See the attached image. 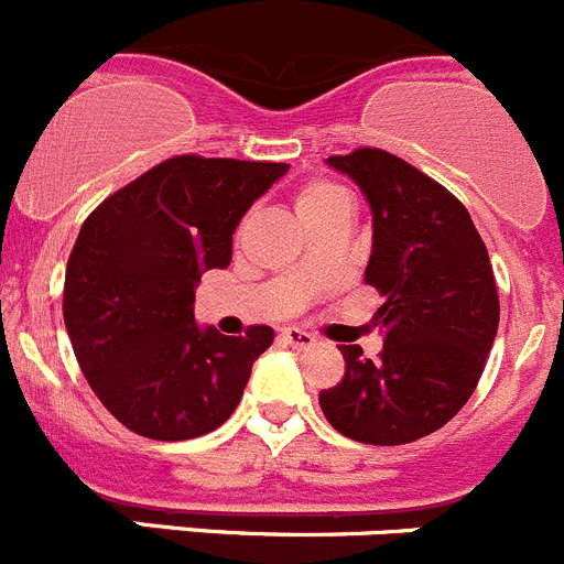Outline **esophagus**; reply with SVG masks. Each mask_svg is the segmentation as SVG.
<instances>
[{"label":"esophagus","mask_w":564,"mask_h":564,"mask_svg":"<svg viewBox=\"0 0 564 564\" xmlns=\"http://www.w3.org/2000/svg\"><path fill=\"white\" fill-rule=\"evenodd\" d=\"M281 339L283 345H292V348H312L314 345V337L308 332H301V328H283L281 332Z\"/></svg>","instance_id":"esophagus-1"}]
</instances>
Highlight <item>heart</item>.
I'll use <instances>...</instances> for the list:
<instances>
[{"label":"heart","instance_id":"obj_1","mask_svg":"<svg viewBox=\"0 0 564 564\" xmlns=\"http://www.w3.org/2000/svg\"><path fill=\"white\" fill-rule=\"evenodd\" d=\"M294 210L306 227L319 221L334 219V216H351V199L343 187L332 180H308L303 182L292 196Z\"/></svg>","mask_w":564,"mask_h":564}]
</instances>
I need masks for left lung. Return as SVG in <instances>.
Segmentation results:
<instances>
[{"label": "left lung", "instance_id": "8db88e82", "mask_svg": "<svg viewBox=\"0 0 564 564\" xmlns=\"http://www.w3.org/2000/svg\"><path fill=\"white\" fill-rule=\"evenodd\" d=\"M328 165L359 185L373 213L365 283L384 297L377 359L339 345L345 373L319 393L337 433L395 446L435 433L466 402L500 323L495 272L471 216L444 185L402 156L357 149Z\"/></svg>", "mask_w": 564, "mask_h": 564}]
</instances>
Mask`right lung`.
Wrapping results in <instances>:
<instances>
[{
    "label": "right lung",
    "mask_w": 564,
    "mask_h": 564,
    "mask_svg": "<svg viewBox=\"0 0 564 564\" xmlns=\"http://www.w3.org/2000/svg\"><path fill=\"white\" fill-rule=\"evenodd\" d=\"M286 162H160L84 221L67 261L64 323L86 382L131 433L187 441L221 427L250 382L252 362L275 339L199 328L202 272L225 270L232 232Z\"/></svg>",
    "instance_id": "add662e5"
}]
</instances>
